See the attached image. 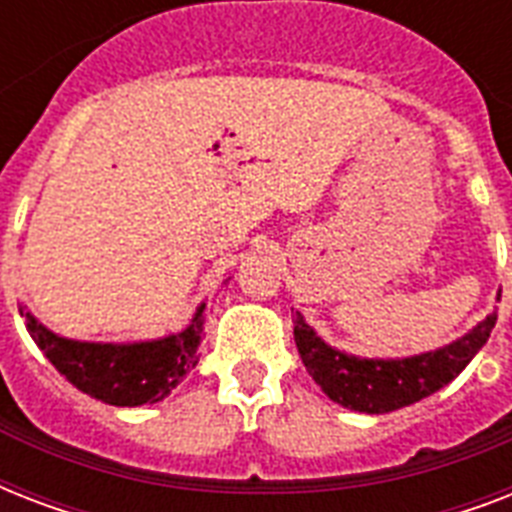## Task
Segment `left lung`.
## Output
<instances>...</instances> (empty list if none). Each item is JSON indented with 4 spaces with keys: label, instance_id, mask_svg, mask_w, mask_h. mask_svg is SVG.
I'll return each instance as SVG.
<instances>
[{
    "label": "left lung",
    "instance_id": "8db88e82",
    "mask_svg": "<svg viewBox=\"0 0 512 512\" xmlns=\"http://www.w3.org/2000/svg\"><path fill=\"white\" fill-rule=\"evenodd\" d=\"M497 316H486L465 337L409 358H358L329 348L295 313V342L316 385L345 409L385 414L436 393L470 364L492 335Z\"/></svg>",
    "mask_w": 512,
    "mask_h": 512
}]
</instances>
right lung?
Masks as SVG:
<instances>
[{
	"mask_svg": "<svg viewBox=\"0 0 512 512\" xmlns=\"http://www.w3.org/2000/svg\"><path fill=\"white\" fill-rule=\"evenodd\" d=\"M204 305L183 332L148 342H79L42 327L20 305L31 340L71 385L111 406L156 404L199 364Z\"/></svg>",
	"mask_w": 512,
	"mask_h": 512,
	"instance_id": "right-lung-1",
	"label": "right lung"
}]
</instances>
